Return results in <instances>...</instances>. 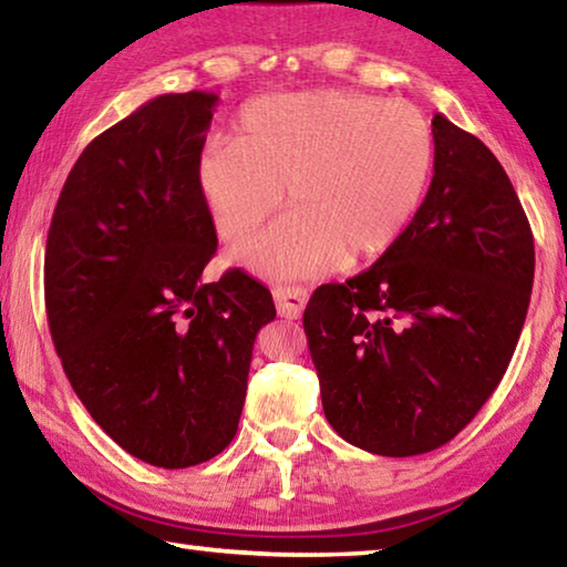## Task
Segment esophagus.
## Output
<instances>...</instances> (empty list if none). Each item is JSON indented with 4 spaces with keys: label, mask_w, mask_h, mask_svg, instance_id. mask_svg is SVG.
I'll return each instance as SVG.
<instances>
[{
    "label": "esophagus",
    "mask_w": 567,
    "mask_h": 567,
    "mask_svg": "<svg viewBox=\"0 0 567 567\" xmlns=\"http://www.w3.org/2000/svg\"><path fill=\"white\" fill-rule=\"evenodd\" d=\"M275 305H277V312H280V318L287 320H297L305 310V302H307V290L305 287H297V285H275Z\"/></svg>",
    "instance_id": "1"
}]
</instances>
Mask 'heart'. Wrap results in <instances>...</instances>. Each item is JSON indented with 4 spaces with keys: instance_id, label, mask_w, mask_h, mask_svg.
Listing matches in <instances>:
<instances>
[{
    "instance_id": "obj_1",
    "label": "heart",
    "mask_w": 567,
    "mask_h": 567,
    "mask_svg": "<svg viewBox=\"0 0 567 567\" xmlns=\"http://www.w3.org/2000/svg\"><path fill=\"white\" fill-rule=\"evenodd\" d=\"M433 162V127L410 102L310 90L249 102L233 140L205 145L197 182L235 245L282 207L285 189L290 215L237 257L257 272L307 277L385 252L420 209Z\"/></svg>"
}]
</instances>
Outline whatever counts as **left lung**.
<instances>
[{"label":"left lung","mask_w":567,"mask_h":567,"mask_svg":"<svg viewBox=\"0 0 567 567\" xmlns=\"http://www.w3.org/2000/svg\"><path fill=\"white\" fill-rule=\"evenodd\" d=\"M433 182L385 255L320 285L305 334L324 417L350 445L410 457L453 440L501 385L535 245L511 177L475 134L433 117Z\"/></svg>","instance_id":"left-lung-1"}]
</instances>
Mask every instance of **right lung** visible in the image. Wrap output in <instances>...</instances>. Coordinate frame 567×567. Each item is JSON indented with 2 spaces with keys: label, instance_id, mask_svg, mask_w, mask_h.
<instances>
[{
  "label": "right lung",
  "instance_id": "1",
  "mask_svg": "<svg viewBox=\"0 0 567 567\" xmlns=\"http://www.w3.org/2000/svg\"><path fill=\"white\" fill-rule=\"evenodd\" d=\"M217 100L159 94L94 137L47 235V320L76 398L122 450L167 470L233 443L255 338L277 315L243 270L203 282L217 233L197 162Z\"/></svg>",
  "mask_w": 567,
  "mask_h": 567
}]
</instances>
